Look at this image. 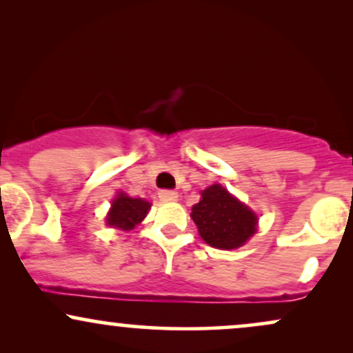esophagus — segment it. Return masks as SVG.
<instances>
[{"mask_svg": "<svg viewBox=\"0 0 353 353\" xmlns=\"http://www.w3.org/2000/svg\"><path fill=\"white\" fill-rule=\"evenodd\" d=\"M159 199H161V201H164V202L176 201V199H177V192H176V190L163 189V190H159Z\"/></svg>", "mask_w": 353, "mask_h": 353, "instance_id": "1", "label": "esophagus"}]
</instances>
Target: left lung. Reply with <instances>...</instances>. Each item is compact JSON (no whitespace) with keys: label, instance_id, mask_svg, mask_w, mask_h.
<instances>
[{"label":"left lung","instance_id":"left-lung-1","mask_svg":"<svg viewBox=\"0 0 353 353\" xmlns=\"http://www.w3.org/2000/svg\"><path fill=\"white\" fill-rule=\"evenodd\" d=\"M192 221L201 237L216 249H237L255 232L257 216L247 205L214 184L202 190V199L192 208Z\"/></svg>","mask_w":353,"mask_h":353}]
</instances>
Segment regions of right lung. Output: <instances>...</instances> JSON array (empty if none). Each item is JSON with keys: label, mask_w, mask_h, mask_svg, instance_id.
I'll return each mask as SVG.
<instances>
[{"label": "right lung", "mask_w": 353, "mask_h": 353, "mask_svg": "<svg viewBox=\"0 0 353 353\" xmlns=\"http://www.w3.org/2000/svg\"><path fill=\"white\" fill-rule=\"evenodd\" d=\"M149 208H151V204L148 201L134 199V197H129L125 194H119L111 204V210L106 217L108 225L131 230L145 217Z\"/></svg>", "instance_id": "right-lung-1"}]
</instances>
